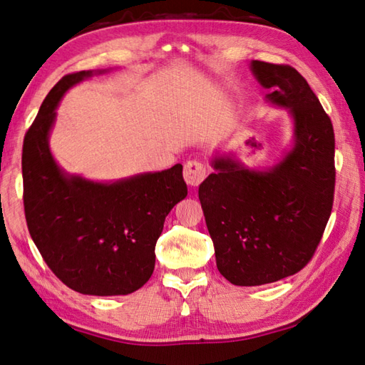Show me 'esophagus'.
Here are the masks:
<instances>
[{"label": "esophagus", "instance_id": "1", "mask_svg": "<svg viewBox=\"0 0 365 365\" xmlns=\"http://www.w3.org/2000/svg\"><path fill=\"white\" fill-rule=\"evenodd\" d=\"M207 175L205 166L200 161H188L183 169V177L190 187H197Z\"/></svg>", "mask_w": 365, "mask_h": 365}]
</instances>
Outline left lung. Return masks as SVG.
<instances>
[{"instance_id": "8db88e82", "label": "left lung", "mask_w": 365, "mask_h": 365, "mask_svg": "<svg viewBox=\"0 0 365 365\" xmlns=\"http://www.w3.org/2000/svg\"><path fill=\"white\" fill-rule=\"evenodd\" d=\"M265 102L292 120V143L268 168H247L216 150L199 185L216 267L240 287L271 284L306 265L319 246L334 197V130L307 81L290 66L251 61Z\"/></svg>"}]
</instances>
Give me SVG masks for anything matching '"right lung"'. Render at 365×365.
<instances>
[{
    "mask_svg": "<svg viewBox=\"0 0 365 365\" xmlns=\"http://www.w3.org/2000/svg\"><path fill=\"white\" fill-rule=\"evenodd\" d=\"M66 75L45 97L23 143V200L31 238L72 290L94 297L133 293L155 268V245L174 205L187 197L183 166L118 180L68 174L53 157L50 135L68 89L94 75Z\"/></svg>",
    "mask_w": 365,
    "mask_h": 365,
    "instance_id": "1",
    "label": "right lung"
}]
</instances>
